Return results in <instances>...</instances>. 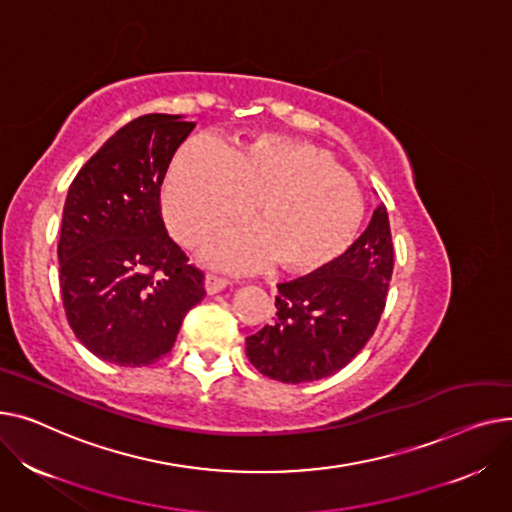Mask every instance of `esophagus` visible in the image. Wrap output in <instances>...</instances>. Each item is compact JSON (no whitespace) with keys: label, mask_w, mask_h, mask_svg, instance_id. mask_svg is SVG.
<instances>
[{"label":"esophagus","mask_w":512,"mask_h":512,"mask_svg":"<svg viewBox=\"0 0 512 512\" xmlns=\"http://www.w3.org/2000/svg\"><path fill=\"white\" fill-rule=\"evenodd\" d=\"M235 283L233 281H229V279H225V277H219V275H213V273H208L206 277H204V287H206V293H219L221 289H225V287H233Z\"/></svg>","instance_id":"34e87169"}]
</instances>
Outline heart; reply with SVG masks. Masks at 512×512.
<instances>
[{
    "mask_svg": "<svg viewBox=\"0 0 512 512\" xmlns=\"http://www.w3.org/2000/svg\"><path fill=\"white\" fill-rule=\"evenodd\" d=\"M256 225L217 237L210 264L244 270L268 258L289 273H316L337 260L364 221V196L328 150L279 134H248L221 150L190 138L163 179V213L186 246L244 217Z\"/></svg>",
    "mask_w": 512,
    "mask_h": 512,
    "instance_id": "b5f03b06",
    "label": "heart"
}]
</instances>
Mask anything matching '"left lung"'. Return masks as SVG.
<instances>
[{"mask_svg":"<svg viewBox=\"0 0 512 512\" xmlns=\"http://www.w3.org/2000/svg\"><path fill=\"white\" fill-rule=\"evenodd\" d=\"M393 264L386 206H378L368 229L341 258L277 285V316L246 339L252 366L287 384L320 380L345 368L374 335Z\"/></svg>","mask_w":512,"mask_h":512,"instance_id":"8db88e82","label":"left lung"}]
</instances>
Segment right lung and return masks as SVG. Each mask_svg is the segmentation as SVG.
Segmentation results:
<instances>
[{
    "label": "right lung",
    "mask_w": 512,
    "mask_h": 512,
    "mask_svg": "<svg viewBox=\"0 0 512 512\" xmlns=\"http://www.w3.org/2000/svg\"><path fill=\"white\" fill-rule=\"evenodd\" d=\"M194 126L167 113L134 119L82 165L68 190L59 289L74 335L105 362H159L206 295L204 273L161 217L169 159Z\"/></svg>",
    "instance_id": "add662e5"
}]
</instances>
